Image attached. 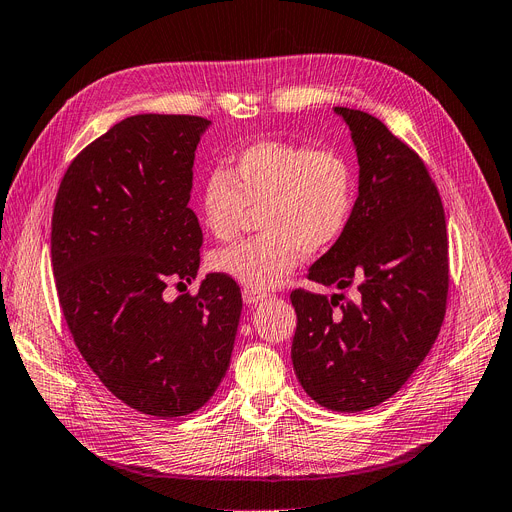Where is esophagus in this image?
Wrapping results in <instances>:
<instances>
[{
	"mask_svg": "<svg viewBox=\"0 0 512 512\" xmlns=\"http://www.w3.org/2000/svg\"><path fill=\"white\" fill-rule=\"evenodd\" d=\"M241 298H243V302H246L248 306H252V304H258V302L266 300L269 296H266L264 291H258V289H250V287H246V289L241 291Z\"/></svg>",
	"mask_w": 512,
	"mask_h": 512,
	"instance_id": "esophagus-1",
	"label": "esophagus"
}]
</instances>
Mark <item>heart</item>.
<instances>
[{
    "label": "heart",
    "instance_id": "obj_1",
    "mask_svg": "<svg viewBox=\"0 0 512 512\" xmlns=\"http://www.w3.org/2000/svg\"><path fill=\"white\" fill-rule=\"evenodd\" d=\"M356 173L335 150L262 139L212 168L200 189L206 231L229 241L248 208H260V235L212 254V269L250 289H271L296 269L302 254H321L346 233L356 208Z\"/></svg>",
    "mask_w": 512,
    "mask_h": 512
}]
</instances>
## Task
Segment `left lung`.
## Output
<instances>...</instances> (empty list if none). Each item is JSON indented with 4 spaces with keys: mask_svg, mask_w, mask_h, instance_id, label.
Here are the masks:
<instances>
[{
    "mask_svg": "<svg viewBox=\"0 0 512 512\" xmlns=\"http://www.w3.org/2000/svg\"><path fill=\"white\" fill-rule=\"evenodd\" d=\"M358 158L354 216L308 279L356 300L291 291V362L304 392L337 412L392 398L429 354L448 298L446 216L423 160L379 118L335 106Z\"/></svg>",
    "mask_w": 512,
    "mask_h": 512,
    "instance_id": "8db88e82",
    "label": "left lung"
}]
</instances>
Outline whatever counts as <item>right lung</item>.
I'll return each instance as SVG.
<instances>
[{"mask_svg": "<svg viewBox=\"0 0 512 512\" xmlns=\"http://www.w3.org/2000/svg\"><path fill=\"white\" fill-rule=\"evenodd\" d=\"M210 120L137 114L70 162L52 218V264L72 339L127 406L185 417L221 385L237 335V283L210 273L196 296L166 300L168 281L198 277L202 229L187 206Z\"/></svg>", "mask_w": 512, "mask_h": 512, "instance_id": "1", "label": "right lung"}]
</instances>
